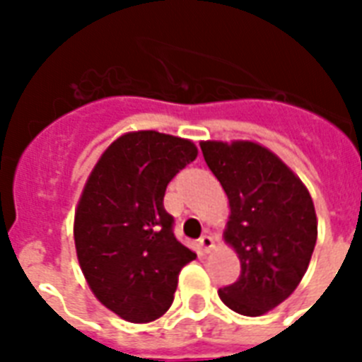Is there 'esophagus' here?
<instances>
[{
  "label": "esophagus",
  "instance_id": "esophagus-1",
  "mask_svg": "<svg viewBox=\"0 0 362 362\" xmlns=\"http://www.w3.org/2000/svg\"><path fill=\"white\" fill-rule=\"evenodd\" d=\"M212 247H214V238L210 237V235H204V237L199 238V250L201 252L209 253Z\"/></svg>",
  "mask_w": 362,
  "mask_h": 362
}]
</instances>
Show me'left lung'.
Instances as JSON below:
<instances>
[{
  "label": "left lung",
  "instance_id": "1",
  "mask_svg": "<svg viewBox=\"0 0 362 362\" xmlns=\"http://www.w3.org/2000/svg\"><path fill=\"white\" fill-rule=\"evenodd\" d=\"M204 161L227 193L223 233L238 253L240 276L218 295L242 315H263L291 295L308 269L317 218L300 178L257 142H201Z\"/></svg>",
  "mask_w": 362,
  "mask_h": 362
}]
</instances>
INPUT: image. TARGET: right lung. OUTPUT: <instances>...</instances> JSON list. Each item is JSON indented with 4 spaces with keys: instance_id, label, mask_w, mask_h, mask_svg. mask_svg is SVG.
Masks as SVG:
<instances>
[{
    "instance_id": "1",
    "label": "right lung",
    "mask_w": 362,
    "mask_h": 362,
    "mask_svg": "<svg viewBox=\"0 0 362 362\" xmlns=\"http://www.w3.org/2000/svg\"><path fill=\"white\" fill-rule=\"evenodd\" d=\"M197 158L192 141L158 131L118 136L88 178L75 212L82 274L99 303L131 323L161 317L182 267L197 257L176 240L167 184Z\"/></svg>"
}]
</instances>
